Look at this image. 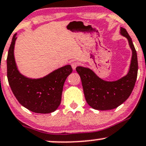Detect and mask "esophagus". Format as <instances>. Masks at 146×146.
Returning <instances> with one entry per match:
<instances>
[{"mask_svg": "<svg viewBox=\"0 0 146 146\" xmlns=\"http://www.w3.org/2000/svg\"><path fill=\"white\" fill-rule=\"evenodd\" d=\"M79 66V63L78 62H73L71 63V66H72V68H73V70H75V68H76L77 66Z\"/></svg>", "mask_w": 146, "mask_h": 146, "instance_id": "obj_1", "label": "esophagus"}]
</instances>
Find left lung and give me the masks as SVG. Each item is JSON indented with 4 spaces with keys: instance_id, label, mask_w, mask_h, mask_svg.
<instances>
[{
    "instance_id": "obj_1",
    "label": "left lung",
    "mask_w": 146,
    "mask_h": 146,
    "mask_svg": "<svg viewBox=\"0 0 146 146\" xmlns=\"http://www.w3.org/2000/svg\"><path fill=\"white\" fill-rule=\"evenodd\" d=\"M120 33L127 38L133 52L129 71L125 77L115 82H106L89 68H76L86 102L94 110H110L117 108L129 97L134 88L138 71L137 52L126 30L121 28Z\"/></svg>"
}]
</instances>
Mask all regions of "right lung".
Masks as SVG:
<instances>
[{"label":"right lung","mask_w":146,"mask_h":146,"mask_svg":"<svg viewBox=\"0 0 146 146\" xmlns=\"http://www.w3.org/2000/svg\"><path fill=\"white\" fill-rule=\"evenodd\" d=\"M16 34L9 49L7 66L9 84L14 96L22 106L38 113H52L60 104L63 86L73 71L71 65L56 70L41 79L25 78L17 71L13 55Z\"/></svg>","instance_id":"1"}]
</instances>
